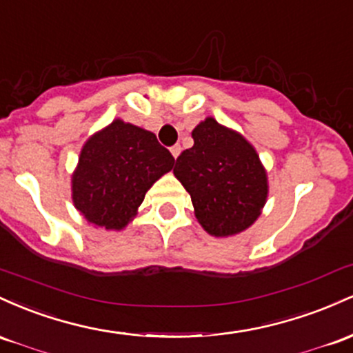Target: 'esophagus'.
Masks as SVG:
<instances>
[{"label":"esophagus","mask_w":353,"mask_h":353,"mask_svg":"<svg viewBox=\"0 0 353 353\" xmlns=\"http://www.w3.org/2000/svg\"><path fill=\"white\" fill-rule=\"evenodd\" d=\"M170 152H172V155H173V158H178V155H180V152H181V146L180 145H173L172 148H170Z\"/></svg>","instance_id":"1"}]
</instances>
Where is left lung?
<instances>
[{"mask_svg":"<svg viewBox=\"0 0 353 353\" xmlns=\"http://www.w3.org/2000/svg\"><path fill=\"white\" fill-rule=\"evenodd\" d=\"M192 148L176 158L173 173L192 196L198 223L213 236L247 230L260 216L268 180L253 146L215 118L192 132Z\"/></svg>","mask_w":353,"mask_h":353,"instance_id":"8db88e82","label":"left lung"}]
</instances>
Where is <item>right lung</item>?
<instances>
[{"label":"right lung","mask_w":353,"mask_h":353,"mask_svg":"<svg viewBox=\"0 0 353 353\" xmlns=\"http://www.w3.org/2000/svg\"><path fill=\"white\" fill-rule=\"evenodd\" d=\"M173 163L155 133L118 118L83 145L71 176L74 208L94 227L125 228L146 192Z\"/></svg>","instance_id":"1"}]
</instances>
